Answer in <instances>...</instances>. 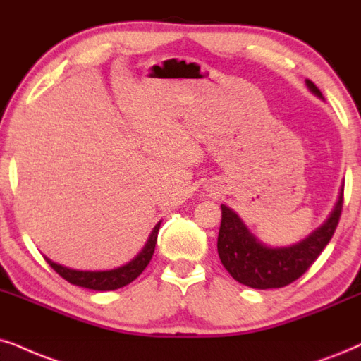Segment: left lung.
<instances>
[{
  "label": "left lung",
  "mask_w": 361,
  "mask_h": 361,
  "mask_svg": "<svg viewBox=\"0 0 361 361\" xmlns=\"http://www.w3.org/2000/svg\"><path fill=\"white\" fill-rule=\"evenodd\" d=\"M307 85L317 97H322L320 90L312 81L307 80ZM341 209H343V190L330 218L308 238L288 248H270L259 243L246 230L238 214L221 204L218 255L223 267L236 281L257 290L281 288L290 285L312 267L314 259L320 257L325 246L330 243L338 226Z\"/></svg>",
  "instance_id": "1"
}]
</instances>
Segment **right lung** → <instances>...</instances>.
I'll list each match as a JSON object with an SVG mask.
<instances>
[{
    "label": "right lung",
    "mask_w": 361,
    "mask_h": 361,
    "mask_svg": "<svg viewBox=\"0 0 361 361\" xmlns=\"http://www.w3.org/2000/svg\"><path fill=\"white\" fill-rule=\"evenodd\" d=\"M159 225H161V221H159L158 225L153 228V231H152V235H149L147 245H145V248L141 250L138 257H136L135 259H131L130 263H126L125 267L115 268V270H108V271L71 270V268H66V267H63V264L54 263L48 258H44V259H47L49 267H51L59 276L65 278V280L70 281L71 285L83 286V288L97 290V291H109V290L121 288V286H126L128 283L136 280V278L143 273L145 268L148 267V263L152 262V257L154 253V246H157V236L159 231Z\"/></svg>",
    "instance_id": "obj_1"
}]
</instances>
